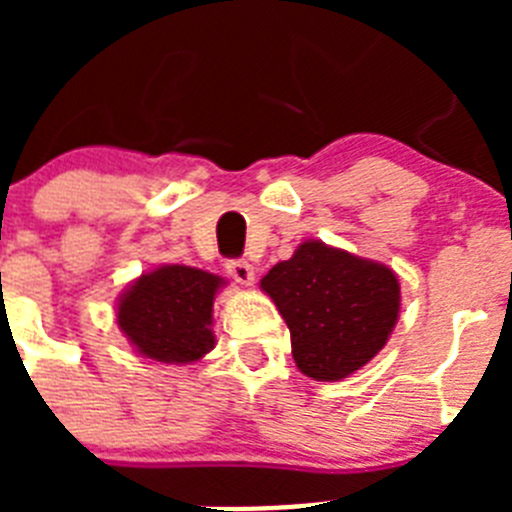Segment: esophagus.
I'll return each instance as SVG.
<instances>
[{
  "mask_svg": "<svg viewBox=\"0 0 512 512\" xmlns=\"http://www.w3.org/2000/svg\"><path fill=\"white\" fill-rule=\"evenodd\" d=\"M228 274L238 284H253V266L246 259L228 261Z\"/></svg>",
  "mask_w": 512,
  "mask_h": 512,
  "instance_id": "obj_1",
  "label": "esophagus"
}]
</instances>
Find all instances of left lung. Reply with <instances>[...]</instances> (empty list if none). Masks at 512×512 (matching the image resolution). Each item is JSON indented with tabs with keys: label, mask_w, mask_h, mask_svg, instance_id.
<instances>
[{
	"label": "left lung",
	"mask_w": 512,
	"mask_h": 512,
	"mask_svg": "<svg viewBox=\"0 0 512 512\" xmlns=\"http://www.w3.org/2000/svg\"><path fill=\"white\" fill-rule=\"evenodd\" d=\"M282 312L302 374L338 382L374 359L400 312L395 271L320 241L297 246L261 279Z\"/></svg>",
	"instance_id": "8db88e82"
}]
</instances>
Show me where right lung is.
I'll list each match as a JSON object with an SVG mask.
<instances>
[{
    "mask_svg": "<svg viewBox=\"0 0 512 512\" xmlns=\"http://www.w3.org/2000/svg\"><path fill=\"white\" fill-rule=\"evenodd\" d=\"M223 279L192 266H158L130 284L117 302V325L140 356L189 364L215 346L212 302Z\"/></svg>",
    "mask_w": 512,
    "mask_h": 512,
    "instance_id": "right-lung-1",
    "label": "right lung"
}]
</instances>
